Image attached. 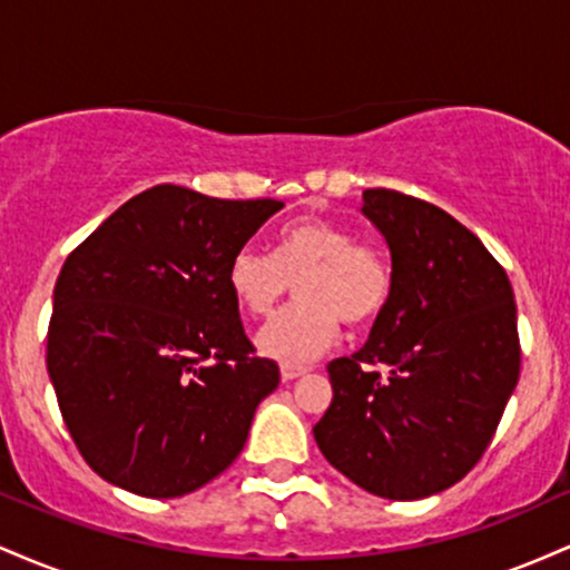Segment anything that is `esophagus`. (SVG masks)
I'll return each mask as SVG.
<instances>
[{
    "mask_svg": "<svg viewBox=\"0 0 570 570\" xmlns=\"http://www.w3.org/2000/svg\"><path fill=\"white\" fill-rule=\"evenodd\" d=\"M305 367H294V364H284V367H281V377H284L286 383L289 381H297V377H303L305 375Z\"/></svg>",
    "mask_w": 570,
    "mask_h": 570,
    "instance_id": "obj_1",
    "label": "esophagus"
}]
</instances>
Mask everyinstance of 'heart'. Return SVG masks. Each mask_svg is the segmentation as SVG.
Wrapping results in <instances>:
<instances>
[{"mask_svg": "<svg viewBox=\"0 0 570 570\" xmlns=\"http://www.w3.org/2000/svg\"><path fill=\"white\" fill-rule=\"evenodd\" d=\"M233 297L248 316L271 318L299 289V303L259 332V348L284 364H311L337 345L343 324L367 330L391 299V265L377 246L326 217L294 219L276 252L244 246L227 271Z\"/></svg>", "mask_w": 570, "mask_h": 570, "instance_id": "obj_1", "label": "heart"}]
</instances>
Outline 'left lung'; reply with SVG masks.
<instances>
[{
    "instance_id": "left-lung-1",
    "label": "left lung",
    "mask_w": 570,
    "mask_h": 570,
    "mask_svg": "<svg viewBox=\"0 0 570 570\" xmlns=\"http://www.w3.org/2000/svg\"><path fill=\"white\" fill-rule=\"evenodd\" d=\"M391 248V299L353 356L326 367L332 404L313 426L326 461L391 501H415L474 469L520 377L507 271L472 230L412 195L364 189Z\"/></svg>"
}]
</instances>
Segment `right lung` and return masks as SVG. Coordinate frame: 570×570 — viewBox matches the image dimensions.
<instances>
[{"instance_id": "right-lung-1", "label": "right lung", "mask_w": 570, "mask_h": 570, "mask_svg": "<svg viewBox=\"0 0 570 570\" xmlns=\"http://www.w3.org/2000/svg\"><path fill=\"white\" fill-rule=\"evenodd\" d=\"M281 208L158 185L69 254L53 289L48 372L98 476L176 499L244 450L281 375L246 337L227 271Z\"/></svg>"}]
</instances>
